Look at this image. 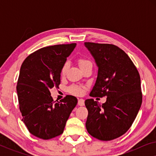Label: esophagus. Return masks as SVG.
Returning a JSON list of instances; mask_svg holds the SVG:
<instances>
[{
	"mask_svg": "<svg viewBox=\"0 0 156 156\" xmlns=\"http://www.w3.org/2000/svg\"><path fill=\"white\" fill-rule=\"evenodd\" d=\"M78 105L80 106H84V100L82 99H78Z\"/></svg>",
	"mask_w": 156,
	"mask_h": 156,
	"instance_id": "34e87169",
	"label": "esophagus"
}]
</instances>
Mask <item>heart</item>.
I'll list each match as a JSON object with an SVG mask.
<instances>
[{
	"label": "heart",
	"instance_id": "obj_1",
	"mask_svg": "<svg viewBox=\"0 0 156 156\" xmlns=\"http://www.w3.org/2000/svg\"><path fill=\"white\" fill-rule=\"evenodd\" d=\"M78 62H79V65H80V68H82V67H84V66H85V65H88V64H91L89 60H87V59H83V58L79 59ZM67 64H65V65H63L62 68L61 73L62 74H65L66 71H67ZM69 91L71 93L74 94H81L82 93V89L80 87H77V86L70 87L69 88Z\"/></svg>",
	"mask_w": 156,
	"mask_h": 156
}]
</instances>
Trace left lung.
I'll return each instance as SVG.
<instances>
[{"label": "left lung", "instance_id": "left-lung-1", "mask_svg": "<svg viewBox=\"0 0 156 156\" xmlns=\"http://www.w3.org/2000/svg\"><path fill=\"white\" fill-rule=\"evenodd\" d=\"M98 67L90 95L106 97L104 104L87 99L86 128L97 139L111 140L123 135L131 126L142 104L140 78L124 51L114 44L84 42Z\"/></svg>", "mask_w": 156, "mask_h": 156}]
</instances>
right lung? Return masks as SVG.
Wrapping results in <instances>:
<instances>
[{"mask_svg": "<svg viewBox=\"0 0 156 156\" xmlns=\"http://www.w3.org/2000/svg\"><path fill=\"white\" fill-rule=\"evenodd\" d=\"M76 43L57 44L40 49L30 55L21 65L17 84L22 121L31 134L48 140L63 133L66 122L77 104L67 95L53 101L50 89L58 88L61 70Z\"/></svg>", "mask_w": 156, "mask_h": 156, "instance_id": "1", "label": "right lung"}]
</instances>
